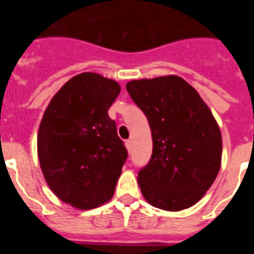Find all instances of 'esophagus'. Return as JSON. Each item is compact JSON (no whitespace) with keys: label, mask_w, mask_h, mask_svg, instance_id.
I'll return each instance as SVG.
<instances>
[{"label":"esophagus","mask_w":254,"mask_h":254,"mask_svg":"<svg viewBox=\"0 0 254 254\" xmlns=\"http://www.w3.org/2000/svg\"><path fill=\"white\" fill-rule=\"evenodd\" d=\"M125 146H127V151H131V148H132V141H131V140H125Z\"/></svg>","instance_id":"1"}]
</instances>
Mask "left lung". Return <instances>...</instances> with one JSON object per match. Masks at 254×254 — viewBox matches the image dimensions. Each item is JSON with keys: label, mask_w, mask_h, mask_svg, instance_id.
Masks as SVG:
<instances>
[{"label": "left lung", "mask_w": 254, "mask_h": 254, "mask_svg": "<svg viewBox=\"0 0 254 254\" xmlns=\"http://www.w3.org/2000/svg\"><path fill=\"white\" fill-rule=\"evenodd\" d=\"M152 132V155L137 175L151 205L178 211L194 205L216 178L221 132L198 92L178 76L127 83Z\"/></svg>", "instance_id": "1"}]
</instances>
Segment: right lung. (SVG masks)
Listing matches in <instances>:
<instances>
[{"mask_svg":"<svg viewBox=\"0 0 254 254\" xmlns=\"http://www.w3.org/2000/svg\"><path fill=\"white\" fill-rule=\"evenodd\" d=\"M120 93L113 79L93 72L66 82L44 113L38 156L51 190L65 203L92 209L114 194L127 150L108 109Z\"/></svg>","mask_w":254,"mask_h":254,"instance_id":"obj_1","label":"right lung"}]
</instances>
